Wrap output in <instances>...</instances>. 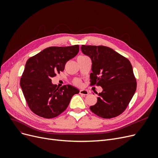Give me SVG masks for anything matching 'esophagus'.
Returning a JSON list of instances; mask_svg holds the SVG:
<instances>
[{
    "instance_id": "esophagus-1",
    "label": "esophagus",
    "mask_w": 158,
    "mask_h": 158,
    "mask_svg": "<svg viewBox=\"0 0 158 158\" xmlns=\"http://www.w3.org/2000/svg\"><path fill=\"white\" fill-rule=\"evenodd\" d=\"M80 94L84 95H87L89 94L88 90L86 89H80Z\"/></svg>"
}]
</instances>
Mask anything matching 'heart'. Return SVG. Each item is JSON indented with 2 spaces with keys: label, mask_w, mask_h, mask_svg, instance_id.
I'll return each instance as SVG.
<instances>
[{
  "label": "heart",
  "mask_w": 158,
  "mask_h": 158,
  "mask_svg": "<svg viewBox=\"0 0 158 158\" xmlns=\"http://www.w3.org/2000/svg\"><path fill=\"white\" fill-rule=\"evenodd\" d=\"M85 56H83V55H80L79 56L78 58H82V57H85ZM73 84L74 85H75L76 86H81L82 85V82L80 79L78 78H76L73 80Z\"/></svg>",
  "instance_id": "obj_1"
}]
</instances>
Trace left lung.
<instances>
[{"mask_svg":"<svg viewBox=\"0 0 158 158\" xmlns=\"http://www.w3.org/2000/svg\"><path fill=\"white\" fill-rule=\"evenodd\" d=\"M81 49L92 59L90 85L103 88L90 110L104 118L118 116L125 111L136 89L131 63L108 47L82 45Z\"/></svg>","mask_w":158,"mask_h":158,"instance_id":"obj_1","label":"left lung"}]
</instances>
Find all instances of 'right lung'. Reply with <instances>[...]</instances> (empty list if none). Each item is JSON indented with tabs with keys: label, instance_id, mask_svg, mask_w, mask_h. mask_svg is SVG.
<instances>
[{
	"label": "right lung",
	"instance_id": "obj_1",
	"mask_svg": "<svg viewBox=\"0 0 158 158\" xmlns=\"http://www.w3.org/2000/svg\"><path fill=\"white\" fill-rule=\"evenodd\" d=\"M78 51V45L50 47L27 60L20 86L33 113L45 118L59 116L67 108L72 97L80 92L70 85L59 88L51 82V78L63 71L66 62Z\"/></svg>",
	"mask_w": 158,
	"mask_h": 158
}]
</instances>
